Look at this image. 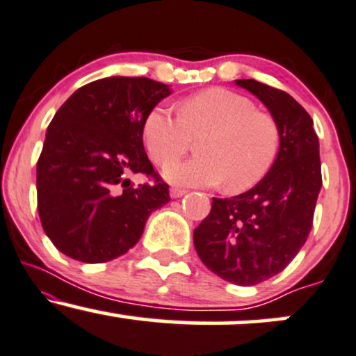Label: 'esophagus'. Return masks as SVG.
<instances>
[{"instance_id": "esophagus-1", "label": "esophagus", "mask_w": 356, "mask_h": 356, "mask_svg": "<svg viewBox=\"0 0 356 356\" xmlns=\"http://www.w3.org/2000/svg\"><path fill=\"white\" fill-rule=\"evenodd\" d=\"M186 194H187L186 189H181V187H170V197H172V199H179V197Z\"/></svg>"}]
</instances>
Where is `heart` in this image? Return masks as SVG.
<instances>
[{
    "label": "heart",
    "mask_w": 356,
    "mask_h": 356,
    "mask_svg": "<svg viewBox=\"0 0 356 356\" xmlns=\"http://www.w3.org/2000/svg\"><path fill=\"white\" fill-rule=\"evenodd\" d=\"M144 143L157 164L177 159L189 151L194 137H204L200 154L164 169L174 184L194 187L220 186L229 192L254 187L277 159L280 131L270 114L257 111L248 97L224 88L205 89L187 97L181 114L156 106L145 115Z\"/></svg>",
    "instance_id": "1"
}]
</instances>
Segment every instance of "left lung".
<instances>
[{"label": "left lung", "mask_w": 356, "mask_h": 356, "mask_svg": "<svg viewBox=\"0 0 356 356\" xmlns=\"http://www.w3.org/2000/svg\"><path fill=\"white\" fill-rule=\"evenodd\" d=\"M259 99L280 131L277 159L250 191L212 199L194 230L205 267L235 285H257L277 275L307 242L322 189L314 121L290 94L255 79H235Z\"/></svg>", "instance_id": "8db88e82"}]
</instances>
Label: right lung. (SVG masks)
Segmentation results:
<instances>
[{
  "instance_id": "obj_1",
  "label": "right lung",
  "mask_w": 356,
  "mask_h": 356,
  "mask_svg": "<svg viewBox=\"0 0 356 356\" xmlns=\"http://www.w3.org/2000/svg\"><path fill=\"white\" fill-rule=\"evenodd\" d=\"M170 94L154 79L111 76L79 88L54 114L36 167L38 212L64 255L84 264L118 259L170 200L143 143L145 115ZM139 172L156 182L134 188L130 175Z\"/></svg>"
}]
</instances>
